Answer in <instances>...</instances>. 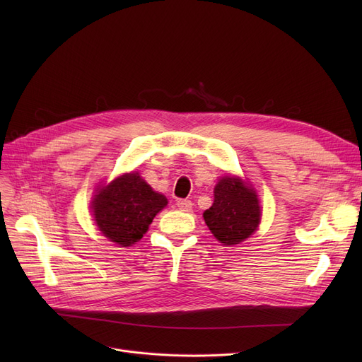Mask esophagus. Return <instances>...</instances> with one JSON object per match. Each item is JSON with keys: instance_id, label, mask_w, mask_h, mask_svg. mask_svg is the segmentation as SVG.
Returning <instances> with one entry per match:
<instances>
[{"instance_id": "obj_1", "label": "esophagus", "mask_w": 362, "mask_h": 362, "mask_svg": "<svg viewBox=\"0 0 362 362\" xmlns=\"http://www.w3.org/2000/svg\"><path fill=\"white\" fill-rule=\"evenodd\" d=\"M176 205L180 211H191L192 210V202L189 199H179Z\"/></svg>"}]
</instances>
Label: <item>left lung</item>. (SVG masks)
<instances>
[{
	"label": "left lung",
	"mask_w": 362,
	"mask_h": 362,
	"mask_svg": "<svg viewBox=\"0 0 362 362\" xmlns=\"http://www.w3.org/2000/svg\"><path fill=\"white\" fill-rule=\"evenodd\" d=\"M204 220L214 238L226 246L246 240L261 221V206L254 187L236 176L221 177Z\"/></svg>",
	"instance_id": "obj_1"
}]
</instances>
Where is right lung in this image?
<instances>
[{
    "label": "right lung",
    "instance_id": "obj_1",
    "mask_svg": "<svg viewBox=\"0 0 362 362\" xmlns=\"http://www.w3.org/2000/svg\"><path fill=\"white\" fill-rule=\"evenodd\" d=\"M167 202L164 195L152 191L138 171H132L98 189L92 199V213L100 232L126 248L142 239Z\"/></svg>",
    "mask_w": 362,
    "mask_h": 362
}]
</instances>
